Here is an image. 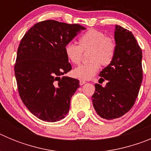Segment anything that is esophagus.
Segmentation results:
<instances>
[{
  "mask_svg": "<svg viewBox=\"0 0 151 151\" xmlns=\"http://www.w3.org/2000/svg\"><path fill=\"white\" fill-rule=\"evenodd\" d=\"M79 83H80V85H83L84 84L86 83V82H85V80H83V79H80L79 80Z\"/></svg>",
  "mask_w": 151,
  "mask_h": 151,
  "instance_id": "1",
  "label": "esophagus"
}]
</instances>
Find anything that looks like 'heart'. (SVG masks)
<instances>
[{
	"label": "heart",
	"mask_w": 151,
	"mask_h": 151,
	"mask_svg": "<svg viewBox=\"0 0 151 151\" xmlns=\"http://www.w3.org/2000/svg\"><path fill=\"white\" fill-rule=\"evenodd\" d=\"M88 49L91 50L88 54L91 62L77 66L73 71V76L81 79H90L98 72L101 64L108 66L113 62L116 52V42L101 31L91 29L80 36L78 45H66L64 52L69 62L78 64L82 59V52Z\"/></svg>",
	"instance_id": "obj_1"
}]
</instances>
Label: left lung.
Listing matches in <instances>:
<instances>
[{
	"label": "left lung",
	"mask_w": 151,
	"mask_h": 151,
	"mask_svg": "<svg viewBox=\"0 0 151 151\" xmlns=\"http://www.w3.org/2000/svg\"><path fill=\"white\" fill-rule=\"evenodd\" d=\"M116 52L113 62L100 73V82L95 84L92 103L97 115L111 120L125 115L132 109L141 87L142 52L130 31L116 25L114 32Z\"/></svg>",
	"instance_id": "obj_1"
}]
</instances>
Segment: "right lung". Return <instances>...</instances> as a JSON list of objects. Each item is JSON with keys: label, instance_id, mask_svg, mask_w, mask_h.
I'll use <instances>...</instances> for the list:
<instances>
[{"label": "right lung", "instance_id": "add662e5", "mask_svg": "<svg viewBox=\"0 0 151 151\" xmlns=\"http://www.w3.org/2000/svg\"><path fill=\"white\" fill-rule=\"evenodd\" d=\"M79 24L45 20L21 40L14 72L19 94L33 115L45 122L63 119L79 80L63 76L72 69L64 47L82 30Z\"/></svg>", "mask_w": 151, "mask_h": 151}]
</instances>
